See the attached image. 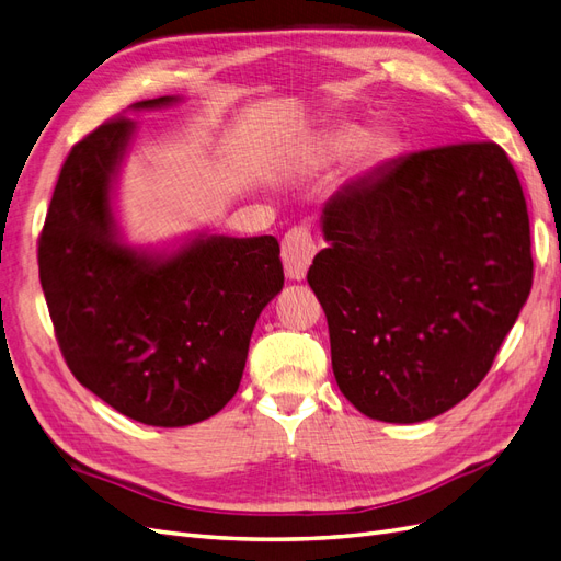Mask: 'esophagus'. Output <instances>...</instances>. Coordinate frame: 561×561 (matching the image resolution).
<instances>
[{"label":"esophagus","mask_w":561,"mask_h":561,"mask_svg":"<svg viewBox=\"0 0 561 561\" xmlns=\"http://www.w3.org/2000/svg\"><path fill=\"white\" fill-rule=\"evenodd\" d=\"M316 254V243L313 236L307 227H293L283 236V245H280V257L285 266V276L293 280H301L307 276V268Z\"/></svg>","instance_id":"1"}]
</instances>
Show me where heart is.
Returning a JSON list of instances; mask_svg holds the SVG:
<instances>
[{"instance_id": "obj_1", "label": "heart", "mask_w": 561, "mask_h": 561, "mask_svg": "<svg viewBox=\"0 0 561 561\" xmlns=\"http://www.w3.org/2000/svg\"><path fill=\"white\" fill-rule=\"evenodd\" d=\"M363 140H365V133L360 128H344L342 133L334 135L330 149L336 157H346V154H351V151L358 149L363 145Z\"/></svg>"}]
</instances>
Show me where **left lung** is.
<instances>
[{"mask_svg":"<svg viewBox=\"0 0 561 561\" xmlns=\"http://www.w3.org/2000/svg\"><path fill=\"white\" fill-rule=\"evenodd\" d=\"M309 266L334 379L369 419L416 423L472 393L531 293L529 213L496 142L412 151L346 182Z\"/></svg>","mask_w":561,"mask_h":561,"instance_id":"left-lung-1","label":"left lung"}]
</instances>
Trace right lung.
Returning a JSON list of instances; mask_svg holds the SVG:
<instances>
[{
	"mask_svg": "<svg viewBox=\"0 0 561 561\" xmlns=\"http://www.w3.org/2000/svg\"><path fill=\"white\" fill-rule=\"evenodd\" d=\"M133 130L114 116L67 154L39 236V280L81 386L147 426H192L239 390L254 322L283 290L280 245L198 236L171 257L124 245L110 192Z\"/></svg>",
	"mask_w": 561,
	"mask_h": 561,
	"instance_id": "right-lung-1",
	"label": "right lung"
}]
</instances>
